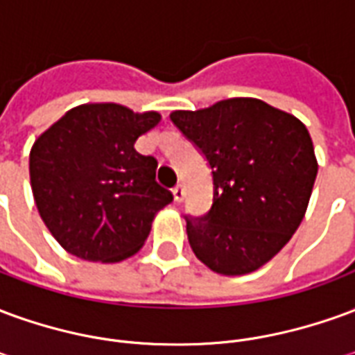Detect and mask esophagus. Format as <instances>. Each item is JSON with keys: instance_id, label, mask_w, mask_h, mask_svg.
Masks as SVG:
<instances>
[{"instance_id": "34e87169", "label": "esophagus", "mask_w": 355, "mask_h": 355, "mask_svg": "<svg viewBox=\"0 0 355 355\" xmlns=\"http://www.w3.org/2000/svg\"><path fill=\"white\" fill-rule=\"evenodd\" d=\"M173 196H175V201H178V203L184 200V188H182V184H177L173 188Z\"/></svg>"}]
</instances>
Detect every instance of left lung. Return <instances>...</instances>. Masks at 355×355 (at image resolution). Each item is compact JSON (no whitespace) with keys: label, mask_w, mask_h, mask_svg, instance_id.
I'll return each mask as SVG.
<instances>
[{"label":"left lung","mask_w":355,"mask_h":355,"mask_svg":"<svg viewBox=\"0 0 355 355\" xmlns=\"http://www.w3.org/2000/svg\"><path fill=\"white\" fill-rule=\"evenodd\" d=\"M171 121L205 155L213 175L209 213L186 216L193 254L216 274L259 270L304 218L318 175L310 132L259 98L177 110Z\"/></svg>","instance_id":"1"}]
</instances>
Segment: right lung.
Segmentation results:
<instances>
[{
	"mask_svg": "<svg viewBox=\"0 0 355 355\" xmlns=\"http://www.w3.org/2000/svg\"><path fill=\"white\" fill-rule=\"evenodd\" d=\"M159 119L114 102L81 104L37 137L30 184L42 220L68 253L121 262L144 245L157 211L173 201L155 182V157L135 150Z\"/></svg>",
	"mask_w": 355,
	"mask_h": 355,
	"instance_id": "add662e5",
	"label": "right lung"
}]
</instances>
